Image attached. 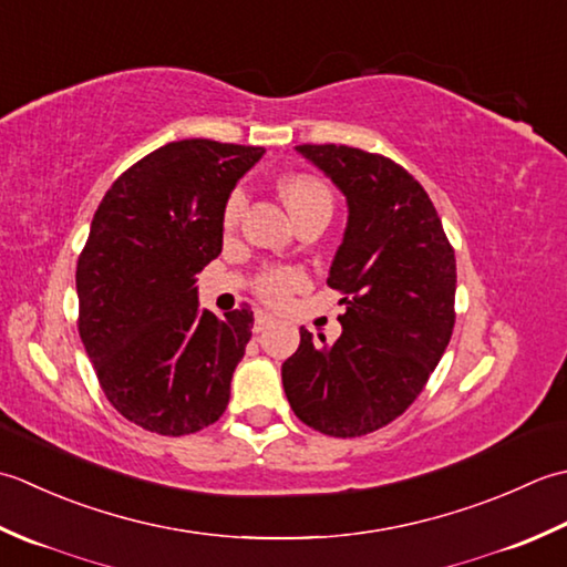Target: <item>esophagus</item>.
<instances>
[{
  "label": "esophagus",
  "instance_id": "esophagus-1",
  "mask_svg": "<svg viewBox=\"0 0 567 567\" xmlns=\"http://www.w3.org/2000/svg\"><path fill=\"white\" fill-rule=\"evenodd\" d=\"M274 326V318L267 316V313H257V318H254V332H264L269 330Z\"/></svg>",
  "mask_w": 567,
  "mask_h": 567
}]
</instances>
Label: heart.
Wrapping results in <instances>:
<instances>
[{"label":"heart","instance_id":"1","mask_svg":"<svg viewBox=\"0 0 567 567\" xmlns=\"http://www.w3.org/2000/svg\"><path fill=\"white\" fill-rule=\"evenodd\" d=\"M279 193L288 210L298 219H303L320 210H330L332 193L320 178L310 173H291L281 178ZM247 195L245 190H233L223 207V227L235 229L241 213H245ZM306 284V274L296 267H271L257 276V293L271 306H284L291 293Z\"/></svg>","mask_w":567,"mask_h":567}]
</instances>
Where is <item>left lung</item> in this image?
Returning a JSON list of instances; mask_svg holds the SVG:
<instances>
[{
  "mask_svg": "<svg viewBox=\"0 0 567 567\" xmlns=\"http://www.w3.org/2000/svg\"><path fill=\"white\" fill-rule=\"evenodd\" d=\"M348 198L328 286L344 298L332 344L300 328L281 367L293 413L332 437L384 429L421 394L455 326V251L429 193L394 161L338 144H300Z\"/></svg>",
  "mask_w": 567,
  "mask_h": 567,
  "instance_id": "1",
  "label": "left lung"
}]
</instances>
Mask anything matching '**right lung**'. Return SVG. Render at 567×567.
Instances as JSON below:
<instances>
[{"instance_id": "add662e5", "label": "right lung", "mask_w": 567, "mask_h": 567, "mask_svg": "<svg viewBox=\"0 0 567 567\" xmlns=\"http://www.w3.org/2000/svg\"><path fill=\"white\" fill-rule=\"evenodd\" d=\"M261 146L183 138L112 183L80 251L78 330L107 401L158 435L225 413L254 313L198 308L195 276L223 251V207Z\"/></svg>"}]
</instances>
